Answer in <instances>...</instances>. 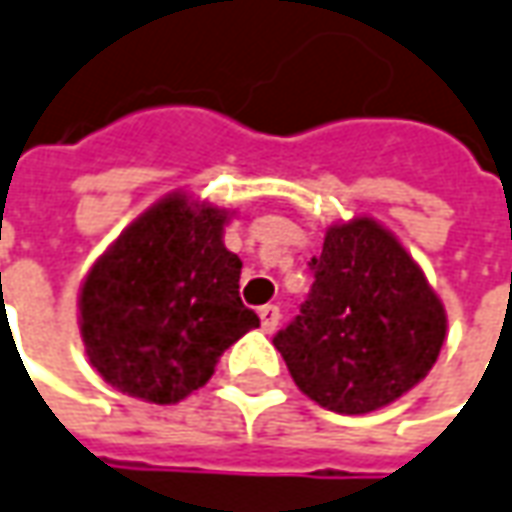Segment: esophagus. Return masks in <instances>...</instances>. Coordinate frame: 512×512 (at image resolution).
Returning <instances> with one entry per match:
<instances>
[{
	"mask_svg": "<svg viewBox=\"0 0 512 512\" xmlns=\"http://www.w3.org/2000/svg\"><path fill=\"white\" fill-rule=\"evenodd\" d=\"M259 318H262L264 332H273V329L279 327V307H276V304H264V307H259Z\"/></svg>",
	"mask_w": 512,
	"mask_h": 512,
	"instance_id": "obj_1",
	"label": "esophagus"
}]
</instances>
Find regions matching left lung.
Wrapping results in <instances>:
<instances>
[{"label":"left lung","mask_w":512,"mask_h":512,"mask_svg":"<svg viewBox=\"0 0 512 512\" xmlns=\"http://www.w3.org/2000/svg\"><path fill=\"white\" fill-rule=\"evenodd\" d=\"M301 312L276 332L296 386L338 414H369L437 363L445 310L423 270L375 219L332 225Z\"/></svg>","instance_id":"obj_1"}]
</instances>
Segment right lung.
Wrapping results in <instances>:
<instances>
[{
  "label": "right lung",
  "mask_w": 512,
  "mask_h": 512,
  "mask_svg": "<svg viewBox=\"0 0 512 512\" xmlns=\"http://www.w3.org/2000/svg\"><path fill=\"white\" fill-rule=\"evenodd\" d=\"M225 219L214 205L171 194L92 264L78 301L81 338L89 363L118 392L177 403L259 327L239 298L242 262L222 245Z\"/></svg>",
  "instance_id": "add662e5"
}]
</instances>
